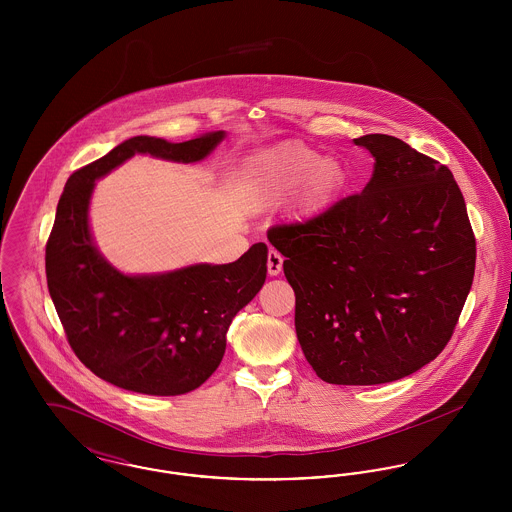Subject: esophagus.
Wrapping results in <instances>:
<instances>
[{
	"instance_id": "obj_1",
	"label": "esophagus",
	"mask_w": 512,
	"mask_h": 512,
	"mask_svg": "<svg viewBox=\"0 0 512 512\" xmlns=\"http://www.w3.org/2000/svg\"><path fill=\"white\" fill-rule=\"evenodd\" d=\"M282 263H284V257L276 249H270L267 257L268 274L278 276L282 272Z\"/></svg>"
}]
</instances>
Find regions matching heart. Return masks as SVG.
Listing matches in <instances>:
<instances>
[{
	"instance_id": "obj_1",
	"label": "heart",
	"mask_w": 512,
	"mask_h": 512,
	"mask_svg": "<svg viewBox=\"0 0 512 512\" xmlns=\"http://www.w3.org/2000/svg\"><path fill=\"white\" fill-rule=\"evenodd\" d=\"M309 178V201L322 203L343 182V169L334 159H320L315 149L288 142L265 151L255 163L253 194L259 207H272Z\"/></svg>"
}]
</instances>
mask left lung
Returning <instances> with one entry per match:
<instances>
[{
	"label": "left lung",
	"instance_id": "obj_1",
	"mask_svg": "<svg viewBox=\"0 0 512 512\" xmlns=\"http://www.w3.org/2000/svg\"><path fill=\"white\" fill-rule=\"evenodd\" d=\"M374 157L361 194L274 224L295 292V332L318 378L374 386L434 361L470 292L476 238L451 171L399 138L355 140Z\"/></svg>",
	"mask_w": 512,
	"mask_h": 512
}]
</instances>
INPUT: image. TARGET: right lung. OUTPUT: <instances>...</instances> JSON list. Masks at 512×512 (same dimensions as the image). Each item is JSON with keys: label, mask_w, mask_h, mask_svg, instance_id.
I'll list each match as a JSON object with an SVG mask.
<instances>
[{"label": "right lung", "mask_w": 512, "mask_h": 512, "mask_svg": "<svg viewBox=\"0 0 512 512\" xmlns=\"http://www.w3.org/2000/svg\"><path fill=\"white\" fill-rule=\"evenodd\" d=\"M224 132L171 144L136 136L74 171L61 194L46 244L49 295L80 363L101 380L146 395H182L220 365L226 332L267 278V245L228 265H194L167 274L124 276L92 244L88 203L94 182L136 153L194 163Z\"/></svg>", "instance_id": "1"}]
</instances>
